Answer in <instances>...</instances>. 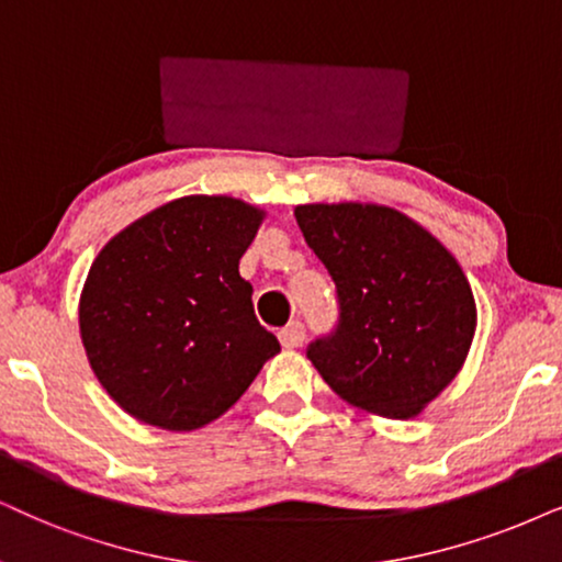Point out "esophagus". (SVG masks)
Segmentation results:
<instances>
[{
    "label": "esophagus",
    "mask_w": 562,
    "mask_h": 562,
    "mask_svg": "<svg viewBox=\"0 0 562 562\" xmlns=\"http://www.w3.org/2000/svg\"><path fill=\"white\" fill-rule=\"evenodd\" d=\"M303 339H305V329H303L301 322H290L285 329L280 331V342H282V347H285V350L301 347Z\"/></svg>",
    "instance_id": "esophagus-1"
}]
</instances>
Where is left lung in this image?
<instances>
[{
  "mask_svg": "<svg viewBox=\"0 0 562 562\" xmlns=\"http://www.w3.org/2000/svg\"><path fill=\"white\" fill-rule=\"evenodd\" d=\"M305 244L337 285V329L308 345L322 379L355 407L407 420L464 366L477 305L451 251L383 204H301Z\"/></svg>",
  "mask_w": 562,
  "mask_h": 562,
  "instance_id": "obj_1",
  "label": "left lung"
}]
</instances>
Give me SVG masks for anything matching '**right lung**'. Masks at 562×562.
<instances>
[{"mask_svg":"<svg viewBox=\"0 0 562 562\" xmlns=\"http://www.w3.org/2000/svg\"><path fill=\"white\" fill-rule=\"evenodd\" d=\"M265 212L181 196L113 236L80 295V337L101 386L139 423L196 430L236 404L280 352L238 261Z\"/></svg>","mask_w":562,"mask_h":562,"instance_id":"obj_1","label":"right lung"}]
</instances>
